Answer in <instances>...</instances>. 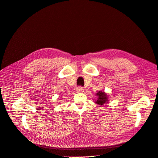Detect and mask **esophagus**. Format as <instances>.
<instances>
[{
	"instance_id": "esophagus-1",
	"label": "esophagus",
	"mask_w": 158,
	"mask_h": 158,
	"mask_svg": "<svg viewBox=\"0 0 158 158\" xmlns=\"http://www.w3.org/2000/svg\"><path fill=\"white\" fill-rule=\"evenodd\" d=\"M77 91L78 92H83V91H84V89H83V88L81 87H78L77 88Z\"/></svg>"
}]
</instances>
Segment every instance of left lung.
Here are the masks:
<instances>
[{"mask_svg":"<svg viewBox=\"0 0 158 158\" xmlns=\"http://www.w3.org/2000/svg\"><path fill=\"white\" fill-rule=\"evenodd\" d=\"M96 96H98V99L96 101V103L97 105L102 106L106 103H108V97L105 92L99 91L96 94Z\"/></svg>","mask_w":158,"mask_h":158,"instance_id":"obj_1","label":"left lung"}]
</instances>
